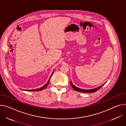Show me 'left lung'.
<instances>
[{"label": "left lung", "instance_id": "1", "mask_svg": "<svg viewBox=\"0 0 126 126\" xmlns=\"http://www.w3.org/2000/svg\"><path fill=\"white\" fill-rule=\"evenodd\" d=\"M71 83V85L72 86V87L76 91H78V92H81V93H94V92H96V91H97L98 89H99L103 85H104L105 83L103 84L102 85L99 86L97 88H96L95 89H91V90H84V89H80V88H79L77 87H76L75 86H74L72 83V82H70Z\"/></svg>", "mask_w": 126, "mask_h": 126}]
</instances>
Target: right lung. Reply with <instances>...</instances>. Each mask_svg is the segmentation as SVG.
I'll list each match as a JSON object with an SVG mask.
<instances>
[{"mask_svg": "<svg viewBox=\"0 0 126 126\" xmlns=\"http://www.w3.org/2000/svg\"><path fill=\"white\" fill-rule=\"evenodd\" d=\"M53 73V72L52 73V75H51V77H50V78L49 80H48V82L46 83V84H45V85L44 86H43L42 87L40 88H38V89H33V90H27V91H40V90H42L44 89V88H45L47 86V85H48V84H49V81H50V78H51V76H52V75Z\"/></svg>", "mask_w": 126, "mask_h": 126, "instance_id": "1", "label": "right lung"}]
</instances>
